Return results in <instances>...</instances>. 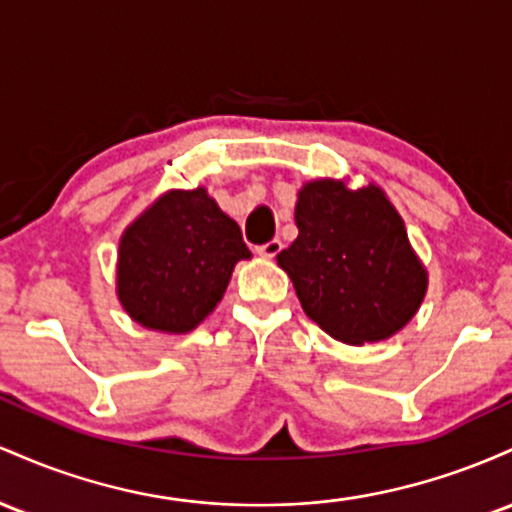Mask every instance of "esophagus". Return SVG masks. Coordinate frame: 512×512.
<instances>
[{"label": "esophagus", "instance_id": "obj_1", "mask_svg": "<svg viewBox=\"0 0 512 512\" xmlns=\"http://www.w3.org/2000/svg\"><path fill=\"white\" fill-rule=\"evenodd\" d=\"M280 249H283V241L280 239H273V241H268V244H263V246H258V256H263V258H275L280 254Z\"/></svg>", "mask_w": 512, "mask_h": 512}]
</instances>
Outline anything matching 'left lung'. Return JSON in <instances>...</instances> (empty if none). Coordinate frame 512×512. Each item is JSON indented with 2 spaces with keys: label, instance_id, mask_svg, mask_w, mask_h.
Returning a JSON list of instances; mask_svg holds the SVG:
<instances>
[{
  "label": "left lung",
  "instance_id": "obj_1",
  "mask_svg": "<svg viewBox=\"0 0 512 512\" xmlns=\"http://www.w3.org/2000/svg\"><path fill=\"white\" fill-rule=\"evenodd\" d=\"M297 239L278 254L309 319L336 341H387L421 309L428 271L406 225L375 183L307 181L297 193Z\"/></svg>",
  "mask_w": 512,
  "mask_h": 512
}]
</instances>
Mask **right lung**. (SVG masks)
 <instances>
[{"mask_svg":"<svg viewBox=\"0 0 512 512\" xmlns=\"http://www.w3.org/2000/svg\"><path fill=\"white\" fill-rule=\"evenodd\" d=\"M244 258L251 251L239 225L208 188L166 191L120 237L116 295L135 324L188 333L212 314Z\"/></svg>","mask_w":512,"mask_h":512,"instance_id":"add662e5","label":"right lung"}]
</instances>
